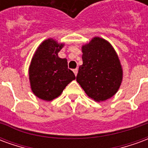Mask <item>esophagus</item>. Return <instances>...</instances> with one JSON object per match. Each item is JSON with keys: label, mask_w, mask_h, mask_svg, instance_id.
<instances>
[{"label": "esophagus", "mask_w": 148, "mask_h": 148, "mask_svg": "<svg viewBox=\"0 0 148 148\" xmlns=\"http://www.w3.org/2000/svg\"><path fill=\"white\" fill-rule=\"evenodd\" d=\"M73 71H74V74H75V76L77 74V71H78V70H77V68H76V69H74V70H73Z\"/></svg>", "instance_id": "obj_1"}]
</instances>
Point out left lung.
Wrapping results in <instances>:
<instances>
[{"label": "left lung", "mask_w": 148, "mask_h": 148, "mask_svg": "<svg viewBox=\"0 0 148 148\" xmlns=\"http://www.w3.org/2000/svg\"><path fill=\"white\" fill-rule=\"evenodd\" d=\"M83 64L76 80L88 96L104 101L116 94L121 86L123 71L114 48L106 39L94 37L82 47Z\"/></svg>", "instance_id": "8db88e82"}]
</instances>
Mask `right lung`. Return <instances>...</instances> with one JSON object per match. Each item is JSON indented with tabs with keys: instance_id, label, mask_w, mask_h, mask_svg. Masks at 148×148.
<instances>
[{
	"instance_id": "obj_1",
	"label": "right lung",
	"mask_w": 148,
	"mask_h": 148,
	"mask_svg": "<svg viewBox=\"0 0 148 148\" xmlns=\"http://www.w3.org/2000/svg\"><path fill=\"white\" fill-rule=\"evenodd\" d=\"M63 46L55 39H46L32 57L29 66L31 89L40 99L50 101L58 97L75 79L73 71L68 69L66 58L58 56Z\"/></svg>"
}]
</instances>
